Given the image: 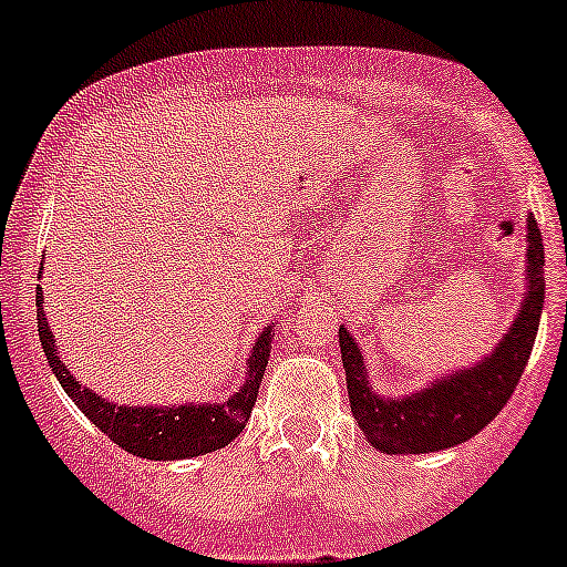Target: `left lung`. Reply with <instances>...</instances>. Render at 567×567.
Wrapping results in <instances>:
<instances>
[{
    "instance_id": "1",
    "label": "left lung",
    "mask_w": 567,
    "mask_h": 567,
    "mask_svg": "<svg viewBox=\"0 0 567 567\" xmlns=\"http://www.w3.org/2000/svg\"><path fill=\"white\" fill-rule=\"evenodd\" d=\"M543 238L535 216H527V282L511 329L496 340L491 353L468 368L447 370L431 384L409 394H379L368 379L357 337L340 326V353L346 368L353 420L364 439L386 455H420L458 447L477 436L516 392L529 362L540 323L546 277H543Z\"/></svg>"
}]
</instances>
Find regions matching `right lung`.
Instances as JSON below:
<instances>
[{"mask_svg":"<svg viewBox=\"0 0 567 567\" xmlns=\"http://www.w3.org/2000/svg\"><path fill=\"white\" fill-rule=\"evenodd\" d=\"M38 334L45 359L54 370L56 381L68 398L79 405L84 416L106 433L117 447L136 458L147 461H183L227 447L247 425L255 409L257 390L271 357L274 323L257 334L247 359V379L227 400L219 403H181V405H125L106 400L104 394L84 386L71 370L62 364L56 340L49 320L43 316V290L38 288Z\"/></svg>","mask_w":567,"mask_h":567,"instance_id":"1","label":"right lung"}]
</instances>
